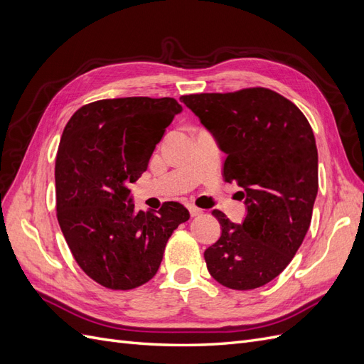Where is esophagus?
Wrapping results in <instances>:
<instances>
[{
    "label": "esophagus",
    "instance_id": "34e87169",
    "mask_svg": "<svg viewBox=\"0 0 364 364\" xmlns=\"http://www.w3.org/2000/svg\"><path fill=\"white\" fill-rule=\"evenodd\" d=\"M188 209H190V215H191V217H197V215H202V214H203L202 209H199V208L194 206V205H190Z\"/></svg>",
    "mask_w": 364,
    "mask_h": 364
}]
</instances>
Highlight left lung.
<instances>
[{
    "label": "left lung",
    "instance_id": "obj_1",
    "mask_svg": "<svg viewBox=\"0 0 364 364\" xmlns=\"http://www.w3.org/2000/svg\"><path fill=\"white\" fill-rule=\"evenodd\" d=\"M226 159L223 178L243 188L246 217L213 215L222 235L205 250L211 277L228 289L262 287L289 266L311 223L317 147L305 115L266 87L182 95Z\"/></svg>",
    "mask_w": 364,
    "mask_h": 364
}]
</instances>
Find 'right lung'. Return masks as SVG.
Returning a JSON list of instances; mask_svg holds the SVG:
<instances>
[{
  "label": "right lung",
  "mask_w": 364,
  "mask_h": 364,
  "mask_svg": "<svg viewBox=\"0 0 364 364\" xmlns=\"http://www.w3.org/2000/svg\"><path fill=\"white\" fill-rule=\"evenodd\" d=\"M181 112L170 97L107 98L80 107L63 129L54 171L59 226L80 269L106 289L150 281L173 230L190 218L178 202L135 211L129 188Z\"/></svg>",
  "instance_id": "right-lung-1"
}]
</instances>
